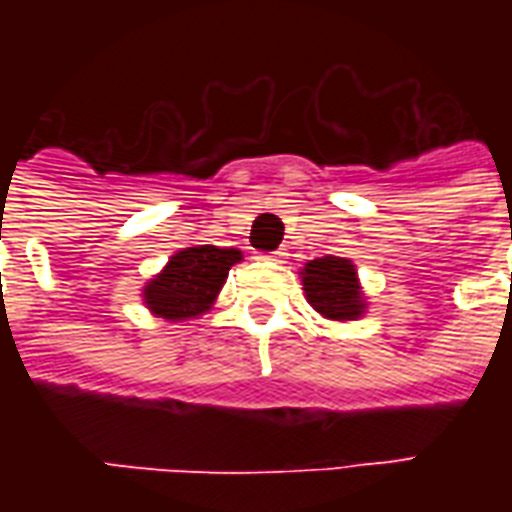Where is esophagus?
<instances>
[{"instance_id": "esophagus-1", "label": "esophagus", "mask_w": 512, "mask_h": 512, "mask_svg": "<svg viewBox=\"0 0 512 512\" xmlns=\"http://www.w3.org/2000/svg\"><path fill=\"white\" fill-rule=\"evenodd\" d=\"M268 260H285V257H288V252H285V249H277V252H268Z\"/></svg>"}]
</instances>
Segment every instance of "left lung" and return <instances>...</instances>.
<instances>
[{"mask_svg":"<svg viewBox=\"0 0 512 512\" xmlns=\"http://www.w3.org/2000/svg\"><path fill=\"white\" fill-rule=\"evenodd\" d=\"M304 290L307 301L315 310L332 318V321H354L365 312L359 282H356V268L345 257H318L310 260L304 271Z\"/></svg>","mask_w":512,"mask_h":512,"instance_id":"obj_1","label":"left lung"}]
</instances>
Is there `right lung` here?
Listing matches in <instances>:
<instances>
[{
    "instance_id": "right-lung-1",
    "label": "right lung",
    "mask_w": 512,
    "mask_h": 512,
    "mask_svg": "<svg viewBox=\"0 0 512 512\" xmlns=\"http://www.w3.org/2000/svg\"><path fill=\"white\" fill-rule=\"evenodd\" d=\"M241 260L238 249L213 244L189 246L169 260L153 282H147L145 304L167 321H186L213 304L230 266Z\"/></svg>"
}]
</instances>
